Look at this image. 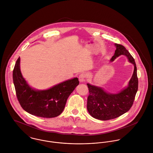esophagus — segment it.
Wrapping results in <instances>:
<instances>
[{
  "instance_id": "1",
  "label": "esophagus",
  "mask_w": 153,
  "mask_h": 153,
  "mask_svg": "<svg viewBox=\"0 0 153 153\" xmlns=\"http://www.w3.org/2000/svg\"><path fill=\"white\" fill-rule=\"evenodd\" d=\"M85 78H86V74L85 73H82L79 75V81L80 83L84 82L85 81Z\"/></svg>"
}]
</instances>
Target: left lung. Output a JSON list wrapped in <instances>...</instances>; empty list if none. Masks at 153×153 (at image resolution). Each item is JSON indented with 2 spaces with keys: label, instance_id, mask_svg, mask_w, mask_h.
Listing matches in <instances>:
<instances>
[{
  "label": "left lung",
  "instance_id": "1",
  "mask_svg": "<svg viewBox=\"0 0 153 153\" xmlns=\"http://www.w3.org/2000/svg\"><path fill=\"white\" fill-rule=\"evenodd\" d=\"M116 50L111 62L120 56H125L134 66L132 76L126 87L117 93H111L102 88L88 83L89 95L88 97L87 109L92 117L106 121L118 118L128 112L134 103L138 91V80L136 64L134 58L122 45L115 44Z\"/></svg>",
  "mask_w": 153,
  "mask_h": 153
}]
</instances>
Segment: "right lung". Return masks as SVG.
Returning <instances> with one entry per match:
<instances>
[{"instance_id": "right-lung-1", "label": "right lung", "mask_w": 153, "mask_h": 153, "mask_svg": "<svg viewBox=\"0 0 153 153\" xmlns=\"http://www.w3.org/2000/svg\"><path fill=\"white\" fill-rule=\"evenodd\" d=\"M13 81L21 107L32 115L47 118H54L61 114L68 96L79 84L78 79L74 77L46 90L35 89L22 76L20 57L14 67Z\"/></svg>"}]
</instances>
